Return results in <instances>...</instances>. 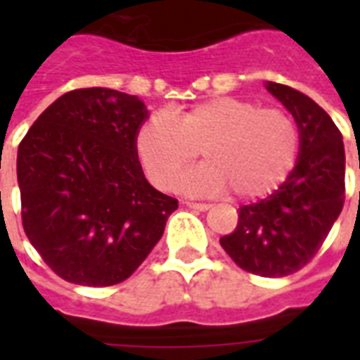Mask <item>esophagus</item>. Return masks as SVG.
I'll use <instances>...</instances> for the list:
<instances>
[{"label":"esophagus","mask_w":360,"mask_h":360,"mask_svg":"<svg viewBox=\"0 0 360 360\" xmlns=\"http://www.w3.org/2000/svg\"><path fill=\"white\" fill-rule=\"evenodd\" d=\"M185 205L191 209H198V211H207V209H211L209 203H202V202H185Z\"/></svg>","instance_id":"34e87169"}]
</instances>
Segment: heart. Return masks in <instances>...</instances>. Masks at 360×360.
<instances>
[{"instance_id": "heart-1", "label": "heart", "mask_w": 360, "mask_h": 360, "mask_svg": "<svg viewBox=\"0 0 360 360\" xmlns=\"http://www.w3.org/2000/svg\"><path fill=\"white\" fill-rule=\"evenodd\" d=\"M136 151L153 185L188 192L259 198L276 191L295 168L301 129L290 112L246 98L214 97L185 112L153 115L136 134Z\"/></svg>"}]
</instances>
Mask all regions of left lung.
I'll use <instances>...</instances> for the list:
<instances>
[{"label":"left lung","mask_w":360,"mask_h":360,"mask_svg":"<svg viewBox=\"0 0 360 360\" xmlns=\"http://www.w3.org/2000/svg\"><path fill=\"white\" fill-rule=\"evenodd\" d=\"M301 129V151L288 179L259 202L239 207V222L220 237L246 273L280 278L307 265L321 248L346 198L342 132L319 104L293 87L267 82Z\"/></svg>","instance_id":"obj_1"}]
</instances>
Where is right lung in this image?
Here are the masks:
<instances>
[{
  "label": "right lung",
  "instance_id": "1",
  "mask_svg": "<svg viewBox=\"0 0 360 360\" xmlns=\"http://www.w3.org/2000/svg\"><path fill=\"white\" fill-rule=\"evenodd\" d=\"M134 95L87 87L48 106L18 146L22 226L48 267L80 285L120 284L149 256L177 200L147 183Z\"/></svg>",
  "mask_w": 360,
  "mask_h": 360
}]
</instances>
